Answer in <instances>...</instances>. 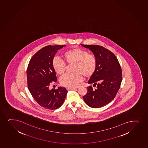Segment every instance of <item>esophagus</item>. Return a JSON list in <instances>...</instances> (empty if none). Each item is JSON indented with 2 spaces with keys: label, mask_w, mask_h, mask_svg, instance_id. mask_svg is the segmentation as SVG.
<instances>
[{
  "label": "esophagus",
  "mask_w": 148,
  "mask_h": 148,
  "mask_svg": "<svg viewBox=\"0 0 148 148\" xmlns=\"http://www.w3.org/2000/svg\"><path fill=\"white\" fill-rule=\"evenodd\" d=\"M67 90H76V88H67Z\"/></svg>",
  "instance_id": "esophagus-1"
}]
</instances>
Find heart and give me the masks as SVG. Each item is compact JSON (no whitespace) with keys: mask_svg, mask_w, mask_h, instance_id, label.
<instances>
[{"mask_svg":"<svg viewBox=\"0 0 148 148\" xmlns=\"http://www.w3.org/2000/svg\"><path fill=\"white\" fill-rule=\"evenodd\" d=\"M63 57L67 63L74 64L73 71L71 74H66L60 78V83L62 86L74 88L78 86L83 80V76L89 78L95 72L97 67V60L95 56L88 54L85 50L74 48L65 52ZM52 65L55 71L60 75L64 73L66 64L58 57H55L52 62Z\"/></svg>","mask_w":148,"mask_h":148,"instance_id":"obj_1","label":"heart"}]
</instances>
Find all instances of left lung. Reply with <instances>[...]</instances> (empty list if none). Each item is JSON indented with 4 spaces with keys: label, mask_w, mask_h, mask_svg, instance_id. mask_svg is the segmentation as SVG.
I'll list each match as a JSON object with an SVG mask.
<instances>
[{
    "label": "left lung",
    "mask_w": 148,
    "mask_h": 148,
    "mask_svg": "<svg viewBox=\"0 0 148 148\" xmlns=\"http://www.w3.org/2000/svg\"><path fill=\"white\" fill-rule=\"evenodd\" d=\"M90 49L97 60V67L88 81L97 86L96 90L87 87L88 92L84 96L85 103L90 107L98 108L108 104L115 98L122 81L120 63L115 55L99 45H83Z\"/></svg>",
    "instance_id": "obj_1"
}]
</instances>
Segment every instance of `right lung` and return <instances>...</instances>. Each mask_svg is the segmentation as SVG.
Masks as SVG:
<instances>
[{"mask_svg": "<svg viewBox=\"0 0 148 148\" xmlns=\"http://www.w3.org/2000/svg\"><path fill=\"white\" fill-rule=\"evenodd\" d=\"M66 45L45 47L33 55L28 63L27 75L28 90L35 101L47 109L55 110L63 104L68 91L65 88L49 89L57 81L52 62L58 50Z\"/></svg>", "mask_w": 148, "mask_h": 148, "instance_id": "right-lung-1", "label": "right lung"}]
</instances>
